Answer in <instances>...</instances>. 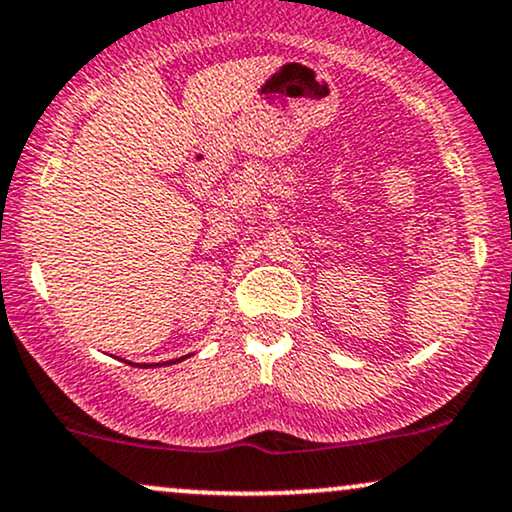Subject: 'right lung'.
I'll return each instance as SVG.
<instances>
[{
  "mask_svg": "<svg viewBox=\"0 0 512 512\" xmlns=\"http://www.w3.org/2000/svg\"><path fill=\"white\" fill-rule=\"evenodd\" d=\"M182 358H185V356H182ZM182 358H175V361H168V363H180ZM156 366H166V363H156ZM144 368H151V366H146V363H144Z\"/></svg>",
  "mask_w": 512,
  "mask_h": 512,
  "instance_id": "add662e5",
  "label": "right lung"
}]
</instances>
